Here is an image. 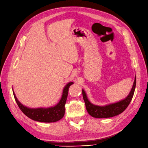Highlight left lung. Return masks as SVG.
<instances>
[{"mask_svg": "<svg viewBox=\"0 0 148 148\" xmlns=\"http://www.w3.org/2000/svg\"><path fill=\"white\" fill-rule=\"evenodd\" d=\"M136 85V77L135 76L132 87L130 92L125 99L118 101L114 103H110L104 106H99L91 103L88 99L87 94L85 90L82 89L83 100L85 101L86 109L88 113L94 118L97 119H103V118H110L115 116L123 112L128 107L129 104L132 99L134 93Z\"/></svg>", "mask_w": 148, "mask_h": 148, "instance_id": "obj_1", "label": "left lung"}]
</instances>
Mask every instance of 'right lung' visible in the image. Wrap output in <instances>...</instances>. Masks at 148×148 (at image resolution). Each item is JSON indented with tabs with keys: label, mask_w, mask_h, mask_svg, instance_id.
I'll return each mask as SVG.
<instances>
[{
	"label": "right lung",
	"mask_w": 148,
	"mask_h": 148,
	"mask_svg": "<svg viewBox=\"0 0 148 148\" xmlns=\"http://www.w3.org/2000/svg\"><path fill=\"white\" fill-rule=\"evenodd\" d=\"M73 82H69L63 89L60 101L56 105L47 108H29L24 106L18 100L12 89L14 97L18 106L25 115L29 119L40 122H56L61 120L65 114V104L66 103L69 87Z\"/></svg>",
	"instance_id": "add662e5"
}]
</instances>
